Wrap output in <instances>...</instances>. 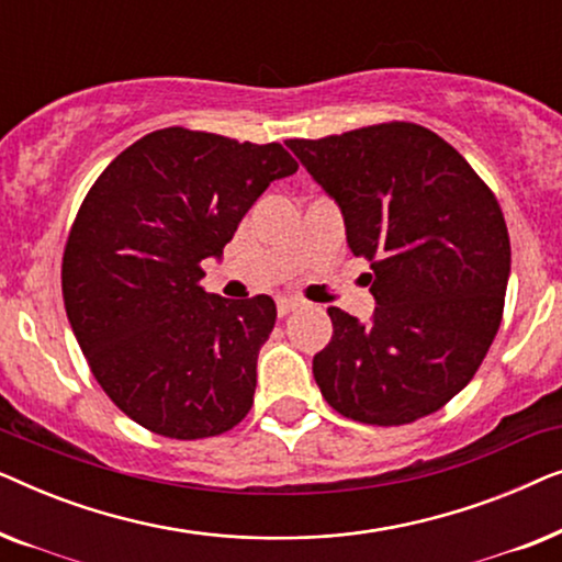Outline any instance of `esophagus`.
Wrapping results in <instances>:
<instances>
[{
    "label": "esophagus",
    "mask_w": 562,
    "mask_h": 562,
    "mask_svg": "<svg viewBox=\"0 0 562 562\" xmlns=\"http://www.w3.org/2000/svg\"><path fill=\"white\" fill-rule=\"evenodd\" d=\"M276 310H279V317H286V314L299 310V302H294V299H279V302H276Z\"/></svg>",
    "instance_id": "1"
}]
</instances>
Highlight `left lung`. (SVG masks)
<instances>
[{
  "mask_svg": "<svg viewBox=\"0 0 562 562\" xmlns=\"http://www.w3.org/2000/svg\"><path fill=\"white\" fill-rule=\"evenodd\" d=\"M286 145L340 206L352 256L373 268L368 325L327 310L333 340L312 363L322 396L379 427L442 409L502 325L512 245L494 191L414 122Z\"/></svg>",
  "mask_w": 562,
  "mask_h": 562,
  "instance_id": "1",
  "label": "left lung"
}]
</instances>
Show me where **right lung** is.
Returning a JSON list of instances; mask_svg holds the SVG:
<instances>
[{"instance_id":"obj_1","label":"right lung","mask_w":562,"mask_h":562,"mask_svg":"<svg viewBox=\"0 0 562 562\" xmlns=\"http://www.w3.org/2000/svg\"><path fill=\"white\" fill-rule=\"evenodd\" d=\"M296 168L279 143L166 127L89 189L64 250V304L99 386L140 427L202 440L250 412L276 304L206 294L202 260Z\"/></svg>"}]
</instances>
